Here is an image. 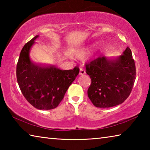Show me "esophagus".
Returning <instances> with one entry per match:
<instances>
[{"label":"esophagus","instance_id":"1","mask_svg":"<svg viewBox=\"0 0 150 150\" xmlns=\"http://www.w3.org/2000/svg\"><path fill=\"white\" fill-rule=\"evenodd\" d=\"M85 73H86L85 70L84 69H83V68H80V69H79V75H85Z\"/></svg>","mask_w":150,"mask_h":150}]
</instances>
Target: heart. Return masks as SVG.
Listing matches in <instances>:
<instances>
[{"instance_id": "b5f03b06", "label": "heart", "mask_w": 150, "mask_h": 150, "mask_svg": "<svg viewBox=\"0 0 150 150\" xmlns=\"http://www.w3.org/2000/svg\"><path fill=\"white\" fill-rule=\"evenodd\" d=\"M91 51V47H81L77 48L73 51L72 54L75 57L83 58L85 57Z\"/></svg>"}]
</instances>
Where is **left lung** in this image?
Instances as JSON below:
<instances>
[{"label": "left lung", "mask_w": 150, "mask_h": 150, "mask_svg": "<svg viewBox=\"0 0 150 150\" xmlns=\"http://www.w3.org/2000/svg\"><path fill=\"white\" fill-rule=\"evenodd\" d=\"M85 67L91 79L88 96L96 107L118 105L130 95L136 72L130 47L116 59L98 57L86 63Z\"/></svg>", "instance_id": "8db88e82"}]
</instances>
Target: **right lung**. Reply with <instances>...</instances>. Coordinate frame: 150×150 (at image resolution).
<instances>
[{"label":"right lung","mask_w":150,"mask_h":150,"mask_svg":"<svg viewBox=\"0 0 150 150\" xmlns=\"http://www.w3.org/2000/svg\"><path fill=\"white\" fill-rule=\"evenodd\" d=\"M38 36L35 35L22 48L17 63L16 78L28 102L39 110H51L59 105L79 73V68L61 70L54 65L33 63L30 50Z\"/></svg>","instance_id":"add662e5"}]
</instances>
